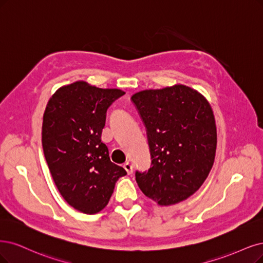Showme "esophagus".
<instances>
[{"label": "esophagus", "instance_id": "esophagus-1", "mask_svg": "<svg viewBox=\"0 0 263 263\" xmlns=\"http://www.w3.org/2000/svg\"><path fill=\"white\" fill-rule=\"evenodd\" d=\"M123 168L125 169L126 172H128V174H131L133 172V167H132V164L129 161H126V162L123 163Z\"/></svg>", "mask_w": 263, "mask_h": 263}]
</instances>
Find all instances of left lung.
I'll return each instance as SVG.
<instances>
[{
	"label": "left lung",
	"instance_id": "8db88e82",
	"mask_svg": "<svg viewBox=\"0 0 263 263\" xmlns=\"http://www.w3.org/2000/svg\"><path fill=\"white\" fill-rule=\"evenodd\" d=\"M146 126L152 167L135 172L145 196L160 206L187 199L208 178L217 151L215 115L206 97L183 84L131 97Z\"/></svg>",
	"mask_w": 263,
	"mask_h": 263
}]
</instances>
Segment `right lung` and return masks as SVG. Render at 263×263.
Masks as SVG:
<instances>
[{
	"mask_svg": "<svg viewBox=\"0 0 263 263\" xmlns=\"http://www.w3.org/2000/svg\"><path fill=\"white\" fill-rule=\"evenodd\" d=\"M124 92L85 81L60 87L43 115L42 146L57 190L86 215L103 210L126 171L110 161L102 142L106 111Z\"/></svg>",
	"mask_w": 263,
	"mask_h": 263,
	"instance_id": "1",
	"label": "right lung"
}]
</instances>
